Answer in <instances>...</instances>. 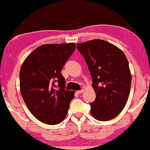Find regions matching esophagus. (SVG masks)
Returning a JSON list of instances; mask_svg holds the SVG:
<instances>
[{
	"mask_svg": "<svg viewBox=\"0 0 150 150\" xmlns=\"http://www.w3.org/2000/svg\"><path fill=\"white\" fill-rule=\"evenodd\" d=\"M83 91H84V90L81 89V90H79V91H77L76 92H77V93H83Z\"/></svg>",
	"mask_w": 150,
	"mask_h": 150,
	"instance_id": "esophagus-1",
	"label": "esophagus"
}]
</instances>
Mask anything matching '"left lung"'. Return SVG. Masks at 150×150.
<instances>
[{"mask_svg":"<svg viewBox=\"0 0 150 150\" xmlns=\"http://www.w3.org/2000/svg\"><path fill=\"white\" fill-rule=\"evenodd\" d=\"M77 48L92 77L96 99L90 103L91 114L103 122L115 118L125 107L131 89L127 57L120 49L103 40L77 43Z\"/></svg>","mask_w":150,"mask_h":150,"instance_id":"1","label":"left lung"}]
</instances>
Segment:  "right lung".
Masks as SVG:
<instances>
[{
    "mask_svg": "<svg viewBox=\"0 0 150 150\" xmlns=\"http://www.w3.org/2000/svg\"><path fill=\"white\" fill-rule=\"evenodd\" d=\"M75 50L72 42L43 45L21 65V96L32 115L43 123L58 124L67 115L75 92L65 89L66 80L61 72Z\"/></svg>",
    "mask_w": 150,
    "mask_h": 150,
    "instance_id": "obj_1",
    "label": "right lung"
}]
</instances>
